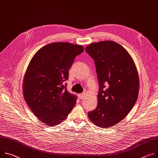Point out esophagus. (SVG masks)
<instances>
[{
	"label": "esophagus",
	"instance_id": "34e87169",
	"mask_svg": "<svg viewBox=\"0 0 158 158\" xmlns=\"http://www.w3.org/2000/svg\"><path fill=\"white\" fill-rule=\"evenodd\" d=\"M85 93H82L79 94L78 95V96H79V98L81 99H84V98L85 97Z\"/></svg>",
	"mask_w": 158,
	"mask_h": 158
}]
</instances>
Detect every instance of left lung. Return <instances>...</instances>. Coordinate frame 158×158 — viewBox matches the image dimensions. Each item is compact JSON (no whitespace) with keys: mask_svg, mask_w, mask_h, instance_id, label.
Segmentation results:
<instances>
[{"mask_svg":"<svg viewBox=\"0 0 158 158\" xmlns=\"http://www.w3.org/2000/svg\"><path fill=\"white\" fill-rule=\"evenodd\" d=\"M85 52L94 61L99 82L98 105L88 117L98 127L108 128L122 120L135 105L137 70L130 54L116 42L93 43Z\"/></svg>","mask_w":158,"mask_h":158,"instance_id":"left-lung-1","label":"left lung"}]
</instances>
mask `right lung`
<instances>
[{
    "label": "right lung",
    "instance_id": "1",
    "mask_svg": "<svg viewBox=\"0 0 158 158\" xmlns=\"http://www.w3.org/2000/svg\"><path fill=\"white\" fill-rule=\"evenodd\" d=\"M84 52L81 45L52 43L40 48L27 67L23 81L26 103L48 126L64 120L76 103L67 90L69 70L75 57Z\"/></svg>",
    "mask_w": 158,
    "mask_h": 158
}]
</instances>
